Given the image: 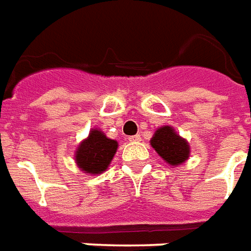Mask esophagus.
Instances as JSON below:
<instances>
[{
	"instance_id": "obj_1",
	"label": "esophagus",
	"mask_w": 251,
	"mask_h": 251,
	"mask_svg": "<svg viewBox=\"0 0 251 251\" xmlns=\"http://www.w3.org/2000/svg\"><path fill=\"white\" fill-rule=\"evenodd\" d=\"M128 140L129 142H132V143H138V142L142 140V138H140V135H132V136H129Z\"/></svg>"
}]
</instances>
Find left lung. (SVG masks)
I'll use <instances>...</instances> for the list:
<instances>
[{
	"instance_id": "obj_1",
	"label": "left lung",
	"mask_w": 251,
	"mask_h": 251,
	"mask_svg": "<svg viewBox=\"0 0 251 251\" xmlns=\"http://www.w3.org/2000/svg\"><path fill=\"white\" fill-rule=\"evenodd\" d=\"M151 146L166 162L173 166L185 162L189 157L188 142L176 134L174 129L169 126L157 129L151 139Z\"/></svg>"
}]
</instances>
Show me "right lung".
<instances>
[{"label": "right lung", "instance_id": "right-lung-1", "mask_svg": "<svg viewBox=\"0 0 251 251\" xmlns=\"http://www.w3.org/2000/svg\"><path fill=\"white\" fill-rule=\"evenodd\" d=\"M117 150V142L106 138L99 129L90 131L88 139H85L75 152V161L85 173H102Z\"/></svg>", "mask_w": 251, "mask_h": 251}]
</instances>
